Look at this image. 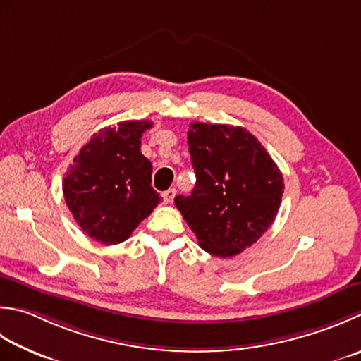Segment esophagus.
<instances>
[{"mask_svg":"<svg viewBox=\"0 0 361 361\" xmlns=\"http://www.w3.org/2000/svg\"><path fill=\"white\" fill-rule=\"evenodd\" d=\"M175 195H176V190L175 189H169V190H166L164 194H162V199H164L166 203H172L173 199H175Z\"/></svg>","mask_w":361,"mask_h":361,"instance_id":"1","label":"esophagus"}]
</instances>
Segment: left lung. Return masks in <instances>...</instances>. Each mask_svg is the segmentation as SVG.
Returning <instances> with one entry per match:
<instances>
[{"label": "left lung", "instance_id": "left-lung-1", "mask_svg": "<svg viewBox=\"0 0 361 361\" xmlns=\"http://www.w3.org/2000/svg\"><path fill=\"white\" fill-rule=\"evenodd\" d=\"M195 171L192 194L175 207L204 252L230 258L255 244L277 217L283 175L243 126L194 122L188 131Z\"/></svg>", "mask_w": 361, "mask_h": 361}]
</instances>
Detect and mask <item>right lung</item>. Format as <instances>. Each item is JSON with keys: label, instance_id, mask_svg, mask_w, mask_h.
Masks as SVG:
<instances>
[{"label": "right lung", "instance_id": "obj_1", "mask_svg": "<svg viewBox=\"0 0 361 361\" xmlns=\"http://www.w3.org/2000/svg\"><path fill=\"white\" fill-rule=\"evenodd\" d=\"M150 120H126L90 137L62 183L63 199L82 231L120 244L162 200L152 188V162L140 153Z\"/></svg>", "mask_w": 361, "mask_h": 361}]
</instances>
